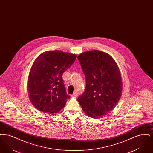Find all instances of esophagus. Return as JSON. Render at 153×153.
Listing matches in <instances>:
<instances>
[{
    "label": "esophagus",
    "instance_id": "obj_1",
    "mask_svg": "<svg viewBox=\"0 0 153 153\" xmlns=\"http://www.w3.org/2000/svg\"><path fill=\"white\" fill-rule=\"evenodd\" d=\"M77 96H78V94H77L76 92H74L73 94L72 95V97H77Z\"/></svg>",
    "mask_w": 153,
    "mask_h": 153
}]
</instances>
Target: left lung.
I'll return each mask as SVG.
<instances>
[{"mask_svg":"<svg viewBox=\"0 0 153 153\" xmlns=\"http://www.w3.org/2000/svg\"><path fill=\"white\" fill-rule=\"evenodd\" d=\"M86 87L77 100L89 117L97 118L114 109L122 93V80L116 62L108 54L91 51L77 57Z\"/></svg>","mask_w":153,"mask_h":153,"instance_id":"obj_1","label":"left lung"}]
</instances>
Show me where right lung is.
I'll list each match as a JSON object with an SVG mask.
<instances>
[{
    "label": "right lung",
    "instance_id": "add662e5",
    "mask_svg": "<svg viewBox=\"0 0 153 153\" xmlns=\"http://www.w3.org/2000/svg\"><path fill=\"white\" fill-rule=\"evenodd\" d=\"M77 56L59 51H47L34 61L30 71V100L39 111L51 114L62 109L70 96L66 94L62 74Z\"/></svg>",
    "mask_w": 153,
    "mask_h": 153
}]
</instances>
